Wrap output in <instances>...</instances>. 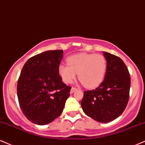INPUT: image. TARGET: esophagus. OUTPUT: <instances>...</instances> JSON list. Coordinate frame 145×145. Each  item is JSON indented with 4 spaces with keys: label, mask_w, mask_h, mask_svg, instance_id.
<instances>
[{
    "label": "esophagus",
    "mask_w": 145,
    "mask_h": 145,
    "mask_svg": "<svg viewBox=\"0 0 145 145\" xmlns=\"http://www.w3.org/2000/svg\"><path fill=\"white\" fill-rule=\"evenodd\" d=\"M76 89V88H74V87H72V88H71V93H72L74 91H75Z\"/></svg>",
    "instance_id": "obj_1"
}]
</instances>
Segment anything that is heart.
I'll return each instance as SVG.
<instances>
[{"mask_svg":"<svg viewBox=\"0 0 145 145\" xmlns=\"http://www.w3.org/2000/svg\"><path fill=\"white\" fill-rule=\"evenodd\" d=\"M68 64L59 66L58 72L62 81L71 83L78 73L79 81L88 88H94L103 82L107 63L101 54H79L67 58Z\"/></svg>","mask_w":145,"mask_h":145,"instance_id":"obj_1","label":"heart"}]
</instances>
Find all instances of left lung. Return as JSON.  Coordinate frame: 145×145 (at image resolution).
I'll use <instances>...</instances> for the list:
<instances>
[{"instance_id":"8db88e82","label":"left lung","mask_w":145,"mask_h":145,"mask_svg":"<svg viewBox=\"0 0 145 145\" xmlns=\"http://www.w3.org/2000/svg\"><path fill=\"white\" fill-rule=\"evenodd\" d=\"M103 54L107 63L105 79L95 89L84 91L81 105L88 116L107 123L125 110L130 96V76L120 57L105 52Z\"/></svg>"}]
</instances>
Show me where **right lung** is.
<instances>
[{"label": "right lung", "mask_w": 145, "mask_h": 145, "mask_svg": "<svg viewBox=\"0 0 145 145\" xmlns=\"http://www.w3.org/2000/svg\"><path fill=\"white\" fill-rule=\"evenodd\" d=\"M63 50L32 56L23 66L17 86L20 108L29 121L45 125L58 117L71 88L62 81L58 68Z\"/></svg>", "instance_id": "1"}]
</instances>
